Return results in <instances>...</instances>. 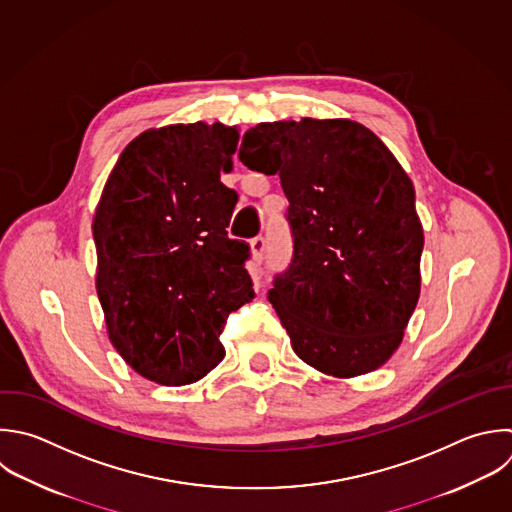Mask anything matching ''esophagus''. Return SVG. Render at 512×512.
Instances as JSON below:
<instances>
[{"label": "esophagus", "mask_w": 512, "mask_h": 512, "mask_svg": "<svg viewBox=\"0 0 512 512\" xmlns=\"http://www.w3.org/2000/svg\"><path fill=\"white\" fill-rule=\"evenodd\" d=\"M264 252H266V240H264L262 236L254 238V240L250 242V254H252V258H254L256 264H262Z\"/></svg>", "instance_id": "esophagus-1"}]
</instances>
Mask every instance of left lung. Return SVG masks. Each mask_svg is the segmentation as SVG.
<instances>
[{"instance_id": "1", "label": "left lung", "mask_w": 512, "mask_h": 512, "mask_svg": "<svg viewBox=\"0 0 512 512\" xmlns=\"http://www.w3.org/2000/svg\"><path fill=\"white\" fill-rule=\"evenodd\" d=\"M238 158L278 174L290 268L268 300L308 366L354 378L388 362L420 296L424 232L414 186L384 142L346 118L262 122Z\"/></svg>"}]
</instances>
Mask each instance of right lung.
<instances>
[{
    "label": "right lung",
    "mask_w": 512,
    "mask_h": 512,
    "mask_svg": "<svg viewBox=\"0 0 512 512\" xmlns=\"http://www.w3.org/2000/svg\"><path fill=\"white\" fill-rule=\"evenodd\" d=\"M238 126L170 124L120 154L94 216L96 290L110 342L144 378L182 386L224 358L230 312L254 298L250 248L228 238Z\"/></svg>",
    "instance_id": "obj_1"
}]
</instances>
